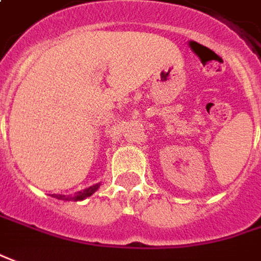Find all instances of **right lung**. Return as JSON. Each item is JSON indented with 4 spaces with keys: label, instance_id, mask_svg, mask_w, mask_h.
I'll return each mask as SVG.
<instances>
[{
    "label": "right lung",
    "instance_id": "add662e5",
    "mask_svg": "<svg viewBox=\"0 0 261 261\" xmlns=\"http://www.w3.org/2000/svg\"><path fill=\"white\" fill-rule=\"evenodd\" d=\"M98 187H100V184H94L91 187H88L86 190L79 191V193H75L74 196H57V194H53V197L58 198V200H75V201H81V200H84V198L90 197L91 194H94L95 191L98 190Z\"/></svg>",
    "mask_w": 261,
    "mask_h": 261
}]
</instances>
